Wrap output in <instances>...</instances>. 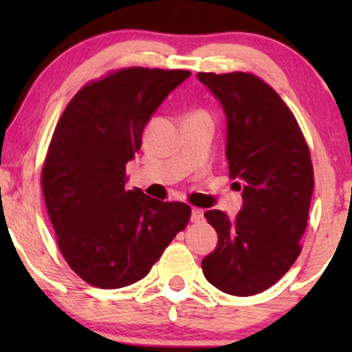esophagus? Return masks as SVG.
I'll use <instances>...</instances> for the list:
<instances>
[{"label":"esophagus","instance_id":"34e87169","mask_svg":"<svg viewBox=\"0 0 352 352\" xmlns=\"http://www.w3.org/2000/svg\"><path fill=\"white\" fill-rule=\"evenodd\" d=\"M192 221L193 223H200V221H204V210L193 208L192 210Z\"/></svg>","mask_w":352,"mask_h":352}]
</instances>
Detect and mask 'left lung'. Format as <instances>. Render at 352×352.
Wrapping results in <instances>:
<instances>
[{
    "mask_svg": "<svg viewBox=\"0 0 352 352\" xmlns=\"http://www.w3.org/2000/svg\"><path fill=\"white\" fill-rule=\"evenodd\" d=\"M227 114V159L243 207L205 218L218 245L201 260L220 292L253 296L292 268L301 253L314 179L309 147L296 117L272 86L252 72H199Z\"/></svg>",
    "mask_w": 352,
    "mask_h": 352,
    "instance_id": "obj_1",
    "label": "left lung"
}]
</instances>
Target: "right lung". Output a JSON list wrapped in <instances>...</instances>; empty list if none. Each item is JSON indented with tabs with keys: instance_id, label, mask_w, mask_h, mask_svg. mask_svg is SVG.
I'll return each instance as SVG.
<instances>
[{
	"instance_id": "obj_1",
	"label": "right lung",
	"mask_w": 352,
	"mask_h": 352,
	"mask_svg": "<svg viewBox=\"0 0 352 352\" xmlns=\"http://www.w3.org/2000/svg\"><path fill=\"white\" fill-rule=\"evenodd\" d=\"M184 69L125 67L91 80L69 100L47 147L41 187L64 260L84 281L116 289L142 280L192 210L125 190V164Z\"/></svg>"
}]
</instances>
